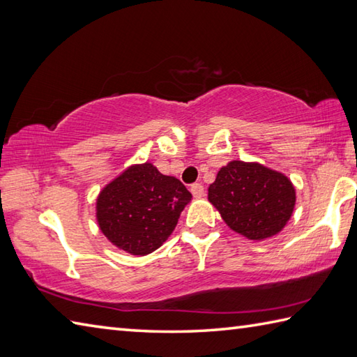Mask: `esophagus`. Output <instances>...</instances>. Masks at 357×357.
I'll return each mask as SVG.
<instances>
[{"mask_svg":"<svg viewBox=\"0 0 357 357\" xmlns=\"http://www.w3.org/2000/svg\"><path fill=\"white\" fill-rule=\"evenodd\" d=\"M190 192L195 196V198H202L204 195H206V190H204V185L202 184H193L190 187Z\"/></svg>","mask_w":357,"mask_h":357,"instance_id":"obj_1","label":"esophagus"}]
</instances>
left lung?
I'll return each instance as SVG.
<instances>
[{
  "label": "left lung",
  "instance_id": "1",
  "mask_svg": "<svg viewBox=\"0 0 357 357\" xmlns=\"http://www.w3.org/2000/svg\"><path fill=\"white\" fill-rule=\"evenodd\" d=\"M208 201L233 231L264 241L290 221L296 190L284 173L259 162L230 161L210 184Z\"/></svg>",
  "mask_w": 357,
  "mask_h": 357
}]
</instances>
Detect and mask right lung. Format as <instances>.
I'll return each instance as SVG.
<instances>
[{
  "instance_id": "obj_1",
  "label": "right lung",
  "mask_w": 357,
  "mask_h": 357,
  "mask_svg": "<svg viewBox=\"0 0 357 357\" xmlns=\"http://www.w3.org/2000/svg\"><path fill=\"white\" fill-rule=\"evenodd\" d=\"M192 193L153 164H133L96 199V221L113 245L133 256L155 252L169 239Z\"/></svg>"
}]
</instances>
